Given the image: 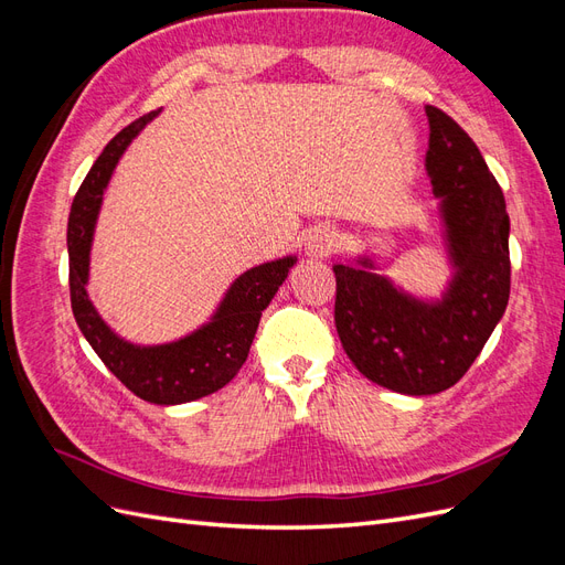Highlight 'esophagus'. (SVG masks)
Masks as SVG:
<instances>
[{
  "instance_id": "obj_1",
  "label": "esophagus",
  "mask_w": 565,
  "mask_h": 565,
  "mask_svg": "<svg viewBox=\"0 0 565 565\" xmlns=\"http://www.w3.org/2000/svg\"><path fill=\"white\" fill-rule=\"evenodd\" d=\"M337 243H339V235H337L334 228H316L309 235V243H306V245H309V252L313 256H328V254L334 252Z\"/></svg>"
}]
</instances>
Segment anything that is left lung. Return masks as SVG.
<instances>
[{
	"mask_svg": "<svg viewBox=\"0 0 565 565\" xmlns=\"http://www.w3.org/2000/svg\"><path fill=\"white\" fill-rule=\"evenodd\" d=\"M426 172L440 198L455 278L426 303L372 273L370 259L334 266V324L351 363L374 384L431 396L457 384L504 316L511 287L509 214L471 136L426 106Z\"/></svg>",
	"mask_w": 565,
	"mask_h": 565,
	"instance_id": "left-lung-1",
	"label": "left lung"
}]
</instances>
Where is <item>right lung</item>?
I'll return each instance as SVG.
<instances>
[{
	"label": "right lung",
	"instance_id": "1",
	"mask_svg": "<svg viewBox=\"0 0 565 565\" xmlns=\"http://www.w3.org/2000/svg\"><path fill=\"white\" fill-rule=\"evenodd\" d=\"M158 110L136 119L104 148L89 174L84 177L67 218V256H71V303L82 334L87 337L100 361L136 396L158 403H191L226 386L247 361L252 339L259 328L262 311L276 297L278 287L295 266V256L249 268L237 278L221 301L212 322L172 344L134 347L119 339L100 320L87 297L89 252L100 200L113 169Z\"/></svg>",
	"mask_w": 565,
	"mask_h": 565
}]
</instances>
